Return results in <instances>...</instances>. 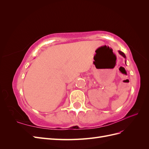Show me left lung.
I'll return each mask as SVG.
<instances>
[{
  "label": "left lung",
  "instance_id": "8db88e82",
  "mask_svg": "<svg viewBox=\"0 0 149 149\" xmlns=\"http://www.w3.org/2000/svg\"><path fill=\"white\" fill-rule=\"evenodd\" d=\"M119 53L120 55L123 56L124 58H126V56H125V54H124L123 52H122L121 51H119Z\"/></svg>",
  "mask_w": 149,
  "mask_h": 149
}]
</instances>
